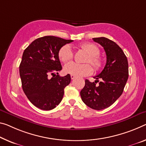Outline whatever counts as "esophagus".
Here are the masks:
<instances>
[{"label":"esophagus","instance_id":"esophagus-1","mask_svg":"<svg viewBox=\"0 0 146 146\" xmlns=\"http://www.w3.org/2000/svg\"><path fill=\"white\" fill-rule=\"evenodd\" d=\"M71 78L72 80H73V79H75V76H74V75H71Z\"/></svg>","mask_w":146,"mask_h":146}]
</instances>
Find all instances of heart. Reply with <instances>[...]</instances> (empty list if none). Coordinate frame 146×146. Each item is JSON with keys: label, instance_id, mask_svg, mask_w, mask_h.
<instances>
[{"label": "heart", "instance_id": "b5f03b06", "mask_svg": "<svg viewBox=\"0 0 146 146\" xmlns=\"http://www.w3.org/2000/svg\"><path fill=\"white\" fill-rule=\"evenodd\" d=\"M80 47L88 54L85 62L91 64L97 70L102 67L103 60L99 56L100 50L98 46L92 43H84L81 44ZM58 57L63 62L72 60L73 52L71 46L69 44L64 45L59 50ZM64 71L67 74L73 75L76 77H85L93 73L94 69L89 64H79L75 62H69L64 66Z\"/></svg>", "mask_w": 146, "mask_h": 146}]
</instances>
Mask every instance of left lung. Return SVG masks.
<instances>
[{"label": "left lung", "instance_id": "left-lung-1", "mask_svg": "<svg viewBox=\"0 0 146 146\" xmlns=\"http://www.w3.org/2000/svg\"><path fill=\"white\" fill-rule=\"evenodd\" d=\"M93 40L105 49L106 63L103 71L94 77L95 82L85 80L80 96L88 106L99 110L112 105L121 96L129 77V66L125 54L114 41L104 37ZM99 79L101 81L96 85Z\"/></svg>", "mask_w": 146, "mask_h": 146}]
</instances>
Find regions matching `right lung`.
Returning a JSON list of instances; mask_svg holds the SVG:
<instances>
[{"mask_svg":"<svg viewBox=\"0 0 146 146\" xmlns=\"http://www.w3.org/2000/svg\"><path fill=\"white\" fill-rule=\"evenodd\" d=\"M73 40L52 36L38 38L24 50L19 66L23 92L29 101L43 110L54 108L61 102L64 88L71 82L69 74L60 77V48Z\"/></svg>","mask_w":146,"mask_h":146,"instance_id":"1","label":"right lung"}]
</instances>
